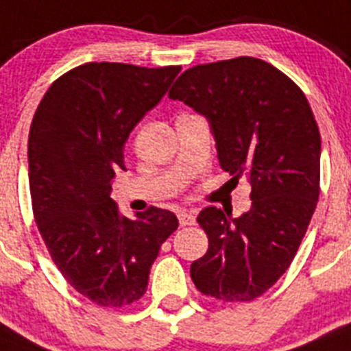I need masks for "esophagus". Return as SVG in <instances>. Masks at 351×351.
<instances>
[{
  "instance_id": "1",
  "label": "esophagus",
  "mask_w": 351,
  "mask_h": 351,
  "mask_svg": "<svg viewBox=\"0 0 351 351\" xmlns=\"http://www.w3.org/2000/svg\"><path fill=\"white\" fill-rule=\"evenodd\" d=\"M178 222L180 226H194L195 223V217L187 210L178 211Z\"/></svg>"
}]
</instances>
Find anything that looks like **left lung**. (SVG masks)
<instances>
[{
  "mask_svg": "<svg viewBox=\"0 0 351 351\" xmlns=\"http://www.w3.org/2000/svg\"><path fill=\"white\" fill-rule=\"evenodd\" d=\"M210 122L219 162L250 182L252 208L238 219L208 206L197 217L208 252L192 262L199 292L254 301L293 261L320 194V131L304 93L255 58L197 64L169 90Z\"/></svg>",
  "mask_w": 351,
  "mask_h": 351,
  "instance_id": "1",
  "label": "left lung"
}]
</instances>
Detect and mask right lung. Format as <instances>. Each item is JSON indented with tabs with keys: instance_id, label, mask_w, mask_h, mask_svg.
Segmentation results:
<instances>
[{
	"instance_id": "right-lung-1",
	"label": "right lung",
	"mask_w": 351,
	"mask_h": 351,
	"mask_svg": "<svg viewBox=\"0 0 351 351\" xmlns=\"http://www.w3.org/2000/svg\"><path fill=\"white\" fill-rule=\"evenodd\" d=\"M180 66L87 62L49 87L29 129V191L38 230L66 282L97 306L122 308L147 292L148 274L178 227L169 210L136 219L110 197L125 169L129 132L168 93Z\"/></svg>"
}]
</instances>
